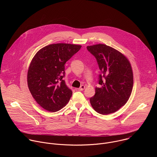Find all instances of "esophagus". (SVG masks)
Wrapping results in <instances>:
<instances>
[{
  "label": "esophagus",
  "instance_id": "34e87169",
  "mask_svg": "<svg viewBox=\"0 0 157 157\" xmlns=\"http://www.w3.org/2000/svg\"><path fill=\"white\" fill-rule=\"evenodd\" d=\"M84 88H85V86L81 85V86H80V87L78 88V90H79V91H83L84 89Z\"/></svg>",
  "mask_w": 157,
  "mask_h": 157
}]
</instances>
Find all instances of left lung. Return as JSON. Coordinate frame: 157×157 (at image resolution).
<instances>
[{
	"mask_svg": "<svg viewBox=\"0 0 157 157\" xmlns=\"http://www.w3.org/2000/svg\"><path fill=\"white\" fill-rule=\"evenodd\" d=\"M87 50L96 59L100 75L99 87L90 102L97 113H114L128 100L133 88V72L130 62L121 52L104 44L87 46Z\"/></svg>",
	"mask_w": 157,
	"mask_h": 157,
	"instance_id": "1",
	"label": "left lung"
}]
</instances>
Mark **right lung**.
Wrapping results in <instances>:
<instances>
[{"label": "right lung", "instance_id": "add662e5", "mask_svg": "<svg viewBox=\"0 0 157 157\" xmlns=\"http://www.w3.org/2000/svg\"><path fill=\"white\" fill-rule=\"evenodd\" d=\"M81 48L73 44H52L40 50L32 59L27 73L28 86L44 109L54 113L69 102L73 92L63 80L64 64Z\"/></svg>", "mask_w": 157, "mask_h": 157}]
</instances>
